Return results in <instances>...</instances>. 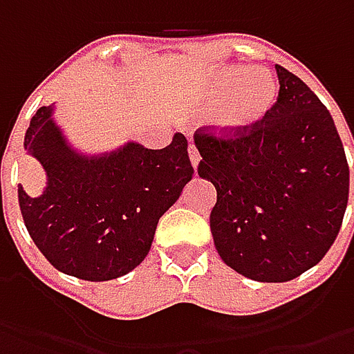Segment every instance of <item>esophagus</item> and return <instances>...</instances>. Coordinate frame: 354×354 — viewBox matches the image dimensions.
<instances>
[{"label":"esophagus","mask_w":354,"mask_h":354,"mask_svg":"<svg viewBox=\"0 0 354 354\" xmlns=\"http://www.w3.org/2000/svg\"><path fill=\"white\" fill-rule=\"evenodd\" d=\"M189 159H191L193 169H197L198 161H201V156H198V149L195 147V145H189Z\"/></svg>","instance_id":"1"}]
</instances>
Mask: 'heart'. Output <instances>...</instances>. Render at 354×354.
<instances>
[{
    "mask_svg": "<svg viewBox=\"0 0 354 354\" xmlns=\"http://www.w3.org/2000/svg\"><path fill=\"white\" fill-rule=\"evenodd\" d=\"M201 108L214 106L211 126L225 138H244L258 128L278 100V82L266 68L228 64L212 68L193 88Z\"/></svg>",
    "mask_w": 354,
    "mask_h": 354,
    "instance_id": "b5f03b06",
    "label": "heart"
}]
</instances>
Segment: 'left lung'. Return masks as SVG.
<instances>
[{"instance_id":"1","label":"left lung","mask_w":354,"mask_h":354,"mask_svg":"<svg viewBox=\"0 0 354 354\" xmlns=\"http://www.w3.org/2000/svg\"><path fill=\"white\" fill-rule=\"evenodd\" d=\"M278 102L244 138L195 133L198 175L216 189L211 232L218 256L256 281H290L319 264L339 234L348 165L329 110L276 64Z\"/></svg>"}]
</instances>
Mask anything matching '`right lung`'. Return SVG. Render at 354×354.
<instances>
[{"instance_id":"1","label":"right lung","mask_w":354,"mask_h":354,"mask_svg":"<svg viewBox=\"0 0 354 354\" xmlns=\"http://www.w3.org/2000/svg\"><path fill=\"white\" fill-rule=\"evenodd\" d=\"M55 104L31 118L23 147L47 175L43 195L19 185L23 223L62 274L88 281L126 276L151 248L157 223L193 177L183 133L163 149L128 142L86 156L55 122Z\"/></svg>"}]
</instances>
